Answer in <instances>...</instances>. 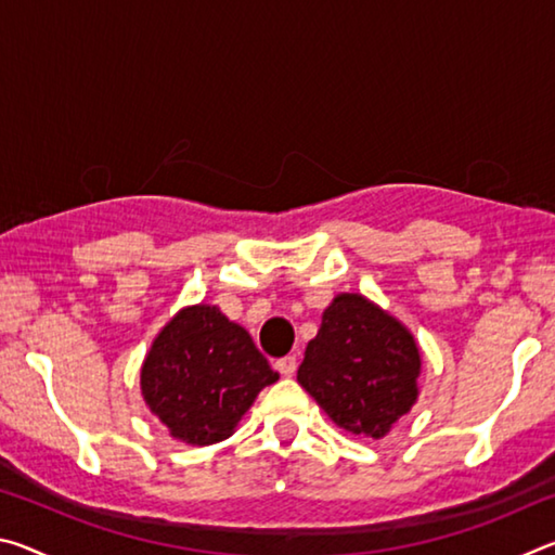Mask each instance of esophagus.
<instances>
[{"label":"esophagus","instance_id":"1","mask_svg":"<svg viewBox=\"0 0 555 555\" xmlns=\"http://www.w3.org/2000/svg\"><path fill=\"white\" fill-rule=\"evenodd\" d=\"M276 372L281 374V377H294V372H296V367H298V360H296V354H286V357H281V360H276Z\"/></svg>","mask_w":555,"mask_h":555}]
</instances>
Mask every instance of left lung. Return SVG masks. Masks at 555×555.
Here are the masks:
<instances>
[{"label":"left lung","instance_id":"obj_1","mask_svg":"<svg viewBox=\"0 0 555 555\" xmlns=\"http://www.w3.org/2000/svg\"><path fill=\"white\" fill-rule=\"evenodd\" d=\"M418 372L406 327L364 296L343 294L306 347L298 384L347 434L384 438L416 401Z\"/></svg>","mask_w":555,"mask_h":555}]
</instances>
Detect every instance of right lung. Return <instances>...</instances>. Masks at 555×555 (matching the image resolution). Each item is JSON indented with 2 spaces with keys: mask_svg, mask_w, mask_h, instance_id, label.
Here are the masks:
<instances>
[{
  "mask_svg": "<svg viewBox=\"0 0 555 555\" xmlns=\"http://www.w3.org/2000/svg\"><path fill=\"white\" fill-rule=\"evenodd\" d=\"M249 333L215 306L183 308L149 350L142 393L171 436L210 446L232 436L257 393L274 384Z\"/></svg>",
  "mask_w": 555,
  "mask_h": 555,
  "instance_id": "1",
  "label": "right lung"
}]
</instances>
